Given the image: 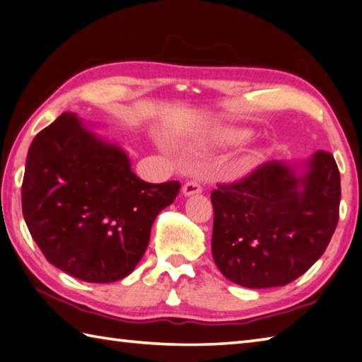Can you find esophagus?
<instances>
[{
    "label": "esophagus",
    "mask_w": 362,
    "mask_h": 362,
    "mask_svg": "<svg viewBox=\"0 0 362 362\" xmlns=\"http://www.w3.org/2000/svg\"><path fill=\"white\" fill-rule=\"evenodd\" d=\"M202 191V185L199 180H188L185 185H183V194L185 196H191V194H196V193H201Z\"/></svg>",
    "instance_id": "esophagus-1"
}]
</instances>
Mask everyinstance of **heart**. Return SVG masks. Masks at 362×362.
<instances>
[{"label":"heart","mask_w":362,"mask_h":362,"mask_svg":"<svg viewBox=\"0 0 362 362\" xmlns=\"http://www.w3.org/2000/svg\"><path fill=\"white\" fill-rule=\"evenodd\" d=\"M250 136V132L246 130H230L226 133V141H229V143H240V141L246 139Z\"/></svg>","instance_id":"obj_1"}]
</instances>
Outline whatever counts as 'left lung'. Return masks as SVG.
<instances>
[{"instance_id":"obj_1","label":"left lung","mask_w":362,"mask_h":362,"mask_svg":"<svg viewBox=\"0 0 362 362\" xmlns=\"http://www.w3.org/2000/svg\"><path fill=\"white\" fill-rule=\"evenodd\" d=\"M308 166L296 177L282 163L268 161L211 191V252L229 281L282 287L322 257L339 221L341 174L325 151Z\"/></svg>"}]
</instances>
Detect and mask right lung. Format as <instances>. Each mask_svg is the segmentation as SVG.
Instances as JSON below:
<instances>
[{"label": "right lung", "mask_w": 362, "mask_h": 362, "mask_svg": "<svg viewBox=\"0 0 362 362\" xmlns=\"http://www.w3.org/2000/svg\"><path fill=\"white\" fill-rule=\"evenodd\" d=\"M180 182L138 179L119 147L62 112L28 151L21 209L49 264L86 282L129 276L147 250L155 218Z\"/></svg>", "instance_id": "add662e5"}]
</instances>
